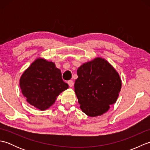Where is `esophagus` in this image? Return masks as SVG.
<instances>
[{"mask_svg": "<svg viewBox=\"0 0 150 150\" xmlns=\"http://www.w3.org/2000/svg\"><path fill=\"white\" fill-rule=\"evenodd\" d=\"M68 85L69 86V87H72L73 85V81H71V80L68 81Z\"/></svg>", "mask_w": 150, "mask_h": 150, "instance_id": "1", "label": "esophagus"}]
</instances>
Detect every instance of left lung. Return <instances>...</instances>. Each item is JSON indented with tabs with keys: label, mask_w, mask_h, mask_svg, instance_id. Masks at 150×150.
I'll use <instances>...</instances> for the list:
<instances>
[{
	"label": "left lung",
	"mask_w": 150,
	"mask_h": 150,
	"mask_svg": "<svg viewBox=\"0 0 150 150\" xmlns=\"http://www.w3.org/2000/svg\"><path fill=\"white\" fill-rule=\"evenodd\" d=\"M75 92L80 108L91 117L102 115L116 103L122 81L119 73L102 57L84 62L77 69Z\"/></svg>",
	"instance_id": "left-lung-1"
}]
</instances>
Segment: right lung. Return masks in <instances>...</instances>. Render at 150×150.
<instances>
[{"instance_id": "1", "label": "right lung", "mask_w": 150, "mask_h": 150, "mask_svg": "<svg viewBox=\"0 0 150 150\" xmlns=\"http://www.w3.org/2000/svg\"><path fill=\"white\" fill-rule=\"evenodd\" d=\"M19 85L28 103L40 111L50 108L69 88L55 63L42 57L37 58L23 72Z\"/></svg>"}]
</instances>
